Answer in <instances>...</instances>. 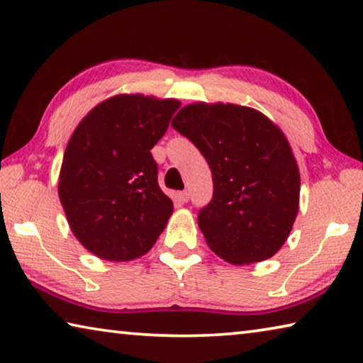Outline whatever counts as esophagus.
I'll use <instances>...</instances> for the list:
<instances>
[{
    "instance_id": "esophagus-1",
    "label": "esophagus",
    "mask_w": 363,
    "mask_h": 363,
    "mask_svg": "<svg viewBox=\"0 0 363 363\" xmlns=\"http://www.w3.org/2000/svg\"><path fill=\"white\" fill-rule=\"evenodd\" d=\"M177 199H179V201H182V203H186V201L189 200V192H187V190H182V192L177 194Z\"/></svg>"
}]
</instances>
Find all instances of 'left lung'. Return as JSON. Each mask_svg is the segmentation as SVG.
Wrapping results in <instances>:
<instances>
[{"instance_id":"8db88e82","label":"left lung","mask_w":363,"mask_h":363,"mask_svg":"<svg viewBox=\"0 0 363 363\" xmlns=\"http://www.w3.org/2000/svg\"><path fill=\"white\" fill-rule=\"evenodd\" d=\"M171 126L206 158L213 199L199 225L214 253L232 264L272 257L299 206V169L285 134L266 115L235 104H190Z\"/></svg>"}]
</instances>
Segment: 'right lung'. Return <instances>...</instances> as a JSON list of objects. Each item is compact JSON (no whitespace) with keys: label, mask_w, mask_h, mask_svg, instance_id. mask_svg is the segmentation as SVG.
Returning <instances> with one entry per match:
<instances>
[{"label":"right lung","mask_w":363,"mask_h":363,"mask_svg":"<svg viewBox=\"0 0 363 363\" xmlns=\"http://www.w3.org/2000/svg\"><path fill=\"white\" fill-rule=\"evenodd\" d=\"M181 102L118 94L79 121L67 144L59 199L73 235L101 259L145 255L171 214L152 149Z\"/></svg>","instance_id":"add662e5"}]
</instances>
